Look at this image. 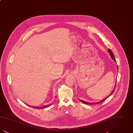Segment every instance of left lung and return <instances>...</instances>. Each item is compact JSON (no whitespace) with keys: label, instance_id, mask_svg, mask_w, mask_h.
<instances>
[{"label":"left lung","instance_id":"1","mask_svg":"<svg viewBox=\"0 0 133 133\" xmlns=\"http://www.w3.org/2000/svg\"><path fill=\"white\" fill-rule=\"evenodd\" d=\"M108 52L110 53V56H111V57H112V58L114 60V61L116 63V59H115V57L114 56V55H113V53H112V51H111V50H110V49H108ZM117 69H118V66H117ZM114 90H115V89H114L113 90V91H112V92L111 93V94H110V95H109V96H110V95H111V94L114 92ZM109 96H108L107 97H106V98H105L104 99H103V100H101V101L100 102H96V103H88V102H87L84 101H83L82 100H80V101L82 103H84V104H89V105H92V104H99V103H101L102 102L104 101L105 100H106L107 98Z\"/></svg>","mask_w":133,"mask_h":133}]
</instances>
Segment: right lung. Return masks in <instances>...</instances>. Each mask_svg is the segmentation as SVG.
Here are the masks:
<instances>
[{
  "mask_svg": "<svg viewBox=\"0 0 133 133\" xmlns=\"http://www.w3.org/2000/svg\"><path fill=\"white\" fill-rule=\"evenodd\" d=\"M51 102H49V103L47 104L46 105H45L43 106H41V107H33V106H31L32 108H36V109H42V108H45L48 107H49L50 106H51V105L52 104H51Z\"/></svg>",
  "mask_w": 133,
  "mask_h": 133,
  "instance_id": "1",
  "label": "right lung"
}]
</instances>
